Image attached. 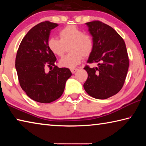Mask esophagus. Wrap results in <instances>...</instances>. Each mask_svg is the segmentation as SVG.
<instances>
[{
    "instance_id": "esophagus-1",
    "label": "esophagus",
    "mask_w": 146,
    "mask_h": 146,
    "mask_svg": "<svg viewBox=\"0 0 146 146\" xmlns=\"http://www.w3.org/2000/svg\"><path fill=\"white\" fill-rule=\"evenodd\" d=\"M76 71H78L77 68H73V69H71V71L72 73H75Z\"/></svg>"
}]
</instances>
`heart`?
<instances>
[{
  "label": "heart",
  "mask_w": 146,
  "mask_h": 146,
  "mask_svg": "<svg viewBox=\"0 0 146 146\" xmlns=\"http://www.w3.org/2000/svg\"><path fill=\"white\" fill-rule=\"evenodd\" d=\"M58 39L56 37L48 38L47 44L51 52L62 56L68 50L70 53L62 58V67L73 68L81 62L83 57L87 58L92 53L94 43L92 36L75 25H69L60 29Z\"/></svg>",
  "instance_id": "b5f03b06"
}]
</instances>
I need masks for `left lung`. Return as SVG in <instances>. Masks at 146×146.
<instances>
[{
	"mask_svg": "<svg viewBox=\"0 0 146 146\" xmlns=\"http://www.w3.org/2000/svg\"><path fill=\"white\" fill-rule=\"evenodd\" d=\"M93 37L94 48L88 63H98V68L86 66L88 78L84 88L89 95L106 99L122 88L129 68V58L123 38L114 29L102 22L86 23Z\"/></svg>",
	"mask_w": 146,
	"mask_h": 146,
	"instance_id": "8db88e82",
	"label": "left lung"
}]
</instances>
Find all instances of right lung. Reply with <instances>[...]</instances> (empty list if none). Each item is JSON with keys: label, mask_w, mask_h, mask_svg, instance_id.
Returning a JSON list of instances; mask_svg holds the SVG:
<instances>
[{"label": "right lung", "mask_w": 146, "mask_h": 146, "mask_svg": "<svg viewBox=\"0 0 146 146\" xmlns=\"http://www.w3.org/2000/svg\"><path fill=\"white\" fill-rule=\"evenodd\" d=\"M58 26L49 21L36 24L22 40L17 53L15 68L20 86L38 102L50 103L60 98L72 75L68 68L55 66L56 56L47 44L51 30ZM46 65L54 68L46 73Z\"/></svg>", "instance_id": "obj_1"}]
</instances>
